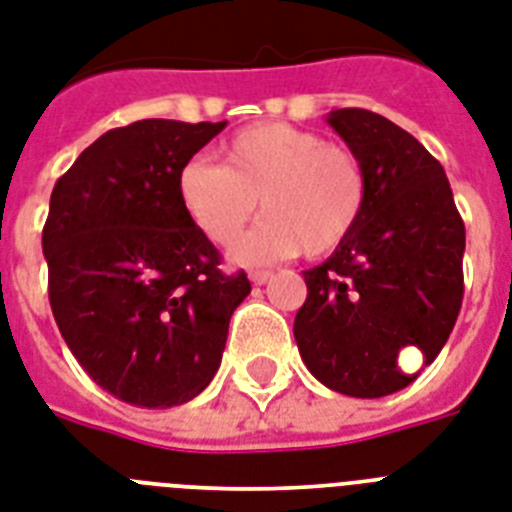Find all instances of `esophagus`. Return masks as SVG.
Masks as SVG:
<instances>
[{
	"instance_id": "1",
	"label": "esophagus",
	"mask_w": 512,
	"mask_h": 512,
	"mask_svg": "<svg viewBox=\"0 0 512 512\" xmlns=\"http://www.w3.org/2000/svg\"><path fill=\"white\" fill-rule=\"evenodd\" d=\"M270 278H273V273H270V270H252V273H249V281H252L255 286L268 284Z\"/></svg>"
}]
</instances>
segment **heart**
<instances>
[{"label":"heart","mask_w":512,"mask_h":512,"mask_svg":"<svg viewBox=\"0 0 512 512\" xmlns=\"http://www.w3.org/2000/svg\"><path fill=\"white\" fill-rule=\"evenodd\" d=\"M226 165L194 157L178 173V197L210 242L234 244L255 218L265 220L234 247L244 265L305 252L328 255L363 218L368 181L355 152L289 123H257L223 144Z\"/></svg>","instance_id":"1"}]
</instances>
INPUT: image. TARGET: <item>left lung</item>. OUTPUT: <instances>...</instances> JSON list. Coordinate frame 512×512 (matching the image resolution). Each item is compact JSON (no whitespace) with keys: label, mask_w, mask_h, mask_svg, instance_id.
Listing matches in <instances>:
<instances>
[{"label":"left lung","mask_w":512,"mask_h":512,"mask_svg":"<svg viewBox=\"0 0 512 512\" xmlns=\"http://www.w3.org/2000/svg\"><path fill=\"white\" fill-rule=\"evenodd\" d=\"M328 126L363 162L360 223L326 263L305 270L294 339L307 371L347 397L376 400L413 384L405 347L434 363L463 305L465 226L444 168L376 112L344 107Z\"/></svg>","instance_id":"8db88e82"}]
</instances>
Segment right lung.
<instances>
[{
    "mask_svg": "<svg viewBox=\"0 0 512 512\" xmlns=\"http://www.w3.org/2000/svg\"><path fill=\"white\" fill-rule=\"evenodd\" d=\"M226 123L112 128L54 184L41 247L54 321L81 368L136 407L194 400L218 371L252 286L220 273L186 215L178 173Z\"/></svg>",
    "mask_w": 512,
    "mask_h": 512,
    "instance_id": "right-lung-1",
    "label": "right lung"
}]
</instances>
